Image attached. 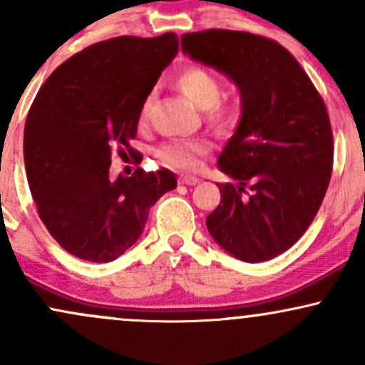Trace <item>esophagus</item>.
Returning <instances> with one entry per match:
<instances>
[{
    "label": "esophagus",
    "mask_w": 365,
    "mask_h": 365,
    "mask_svg": "<svg viewBox=\"0 0 365 365\" xmlns=\"http://www.w3.org/2000/svg\"><path fill=\"white\" fill-rule=\"evenodd\" d=\"M178 182L182 183V185H195V183H199V178L190 177V175H182V177L178 178Z\"/></svg>",
    "instance_id": "1"
}]
</instances>
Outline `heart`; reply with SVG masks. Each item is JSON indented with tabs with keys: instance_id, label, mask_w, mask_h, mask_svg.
Wrapping results in <instances>:
<instances>
[{
	"instance_id": "1",
	"label": "heart",
	"mask_w": 365,
	"mask_h": 365,
	"mask_svg": "<svg viewBox=\"0 0 365 365\" xmlns=\"http://www.w3.org/2000/svg\"><path fill=\"white\" fill-rule=\"evenodd\" d=\"M177 89L190 99L199 110H204V118L207 125L217 133H230L237 125L235 108L221 103L223 96V83L211 70L204 66H187L175 78ZM153 94L142 103L139 111V123L145 125L149 120ZM211 149L206 140H173L166 142L156 150V158L163 165L180 170H197Z\"/></svg>"
}]
</instances>
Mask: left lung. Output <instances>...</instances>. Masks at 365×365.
Masks as SVG:
<instances>
[{"label":"left lung","instance_id":"obj_1","mask_svg":"<svg viewBox=\"0 0 365 365\" xmlns=\"http://www.w3.org/2000/svg\"><path fill=\"white\" fill-rule=\"evenodd\" d=\"M182 49L242 94L240 123L217 159L238 185L217 183L209 233L240 261H269L304 235L328 190L334 145L326 104L292 53L264 36L209 29L183 34Z\"/></svg>","mask_w":365,"mask_h":365}]
</instances>
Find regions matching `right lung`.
Masks as SVG:
<instances>
[{"instance_id": "right-lung-1", "label": "right lung", "mask_w": 365, "mask_h": 365, "mask_svg": "<svg viewBox=\"0 0 365 365\" xmlns=\"http://www.w3.org/2000/svg\"><path fill=\"white\" fill-rule=\"evenodd\" d=\"M177 53L175 32L113 37L61 63L37 92L24 132L27 182L41 221L75 257L115 261L177 187L166 168L110 178L115 150L139 154L130 140L140 106Z\"/></svg>"}]
</instances>
